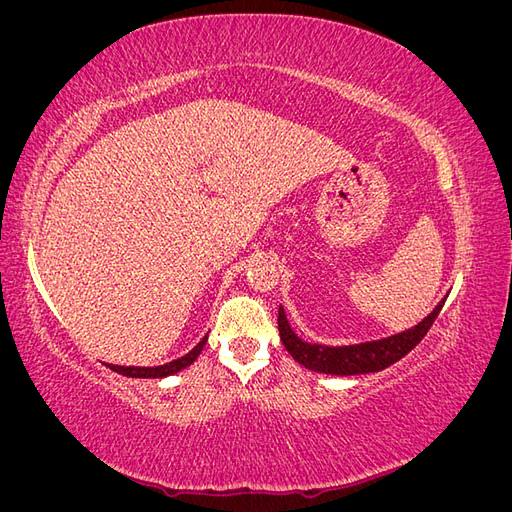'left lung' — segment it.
Wrapping results in <instances>:
<instances>
[{
  "instance_id": "8db88e82",
  "label": "left lung",
  "mask_w": 512,
  "mask_h": 512,
  "mask_svg": "<svg viewBox=\"0 0 512 512\" xmlns=\"http://www.w3.org/2000/svg\"><path fill=\"white\" fill-rule=\"evenodd\" d=\"M444 301H440V305L433 309L423 322H418L416 327L393 337L378 339V342L337 346V348L307 344L290 329L282 307H280V314H277V329H280V337L286 350L292 354V359H297L307 369L322 371V374H333V376L369 374V371H380L384 367L397 363L399 359H404V356L427 335L431 324L436 322Z\"/></svg>"
}]
</instances>
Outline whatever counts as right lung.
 Masks as SVG:
<instances>
[{
  "label": "right lung",
  "mask_w": 512,
  "mask_h": 512,
  "mask_svg": "<svg viewBox=\"0 0 512 512\" xmlns=\"http://www.w3.org/2000/svg\"><path fill=\"white\" fill-rule=\"evenodd\" d=\"M205 344H207V337H203V342H200L196 348H192L185 356H181V359L170 361L166 365H158V367H121V365H108V367L117 371V374L130 376V378H164L170 374H177V371H181L183 367L192 365L198 359V354L203 352Z\"/></svg>",
  "instance_id": "1"
}]
</instances>
